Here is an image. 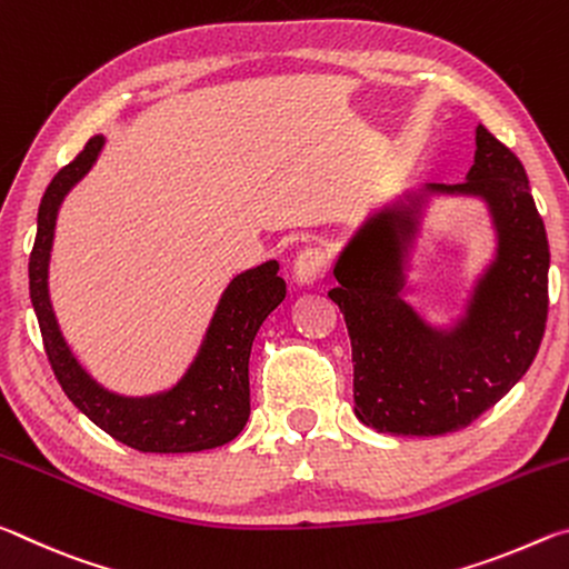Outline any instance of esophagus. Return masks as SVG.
Segmentation results:
<instances>
[{
    "label": "esophagus",
    "instance_id": "1",
    "mask_svg": "<svg viewBox=\"0 0 569 569\" xmlns=\"http://www.w3.org/2000/svg\"><path fill=\"white\" fill-rule=\"evenodd\" d=\"M331 253L321 246H308L298 253L293 263V278L301 286H313L329 276Z\"/></svg>",
    "mask_w": 569,
    "mask_h": 569
}]
</instances>
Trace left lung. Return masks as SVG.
I'll return each mask as SVG.
<instances>
[{"instance_id":"obj_1","label":"left lung","mask_w":569,"mask_h":569,"mask_svg":"<svg viewBox=\"0 0 569 569\" xmlns=\"http://www.w3.org/2000/svg\"><path fill=\"white\" fill-rule=\"evenodd\" d=\"M427 190L485 200L497 258L465 319L435 331L401 298L421 198L369 218L343 248L329 298L351 339L353 411L383 435L439 437L469 427L525 377L547 323L550 246L515 152L479 124L467 182Z\"/></svg>"}]
</instances>
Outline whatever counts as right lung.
<instances>
[{
    "label": "right lung",
    "mask_w": 569,
    "mask_h": 569,
    "mask_svg": "<svg viewBox=\"0 0 569 569\" xmlns=\"http://www.w3.org/2000/svg\"><path fill=\"white\" fill-rule=\"evenodd\" d=\"M102 146V134L88 140L80 156L47 186L37 213V236L30 253V298L40 321L47 359L67 399L122 445L152 455L223 447L243 431L250 413V346L268 313L286 298L278 261L250 268L230 281L220 296L196 361L170 391L140 399L104 391L67 349L47 291L57 210L74 182L82 180L98 160Z\"/></svg>",
    "instance_id": "add662e5"
}]
</instances>
